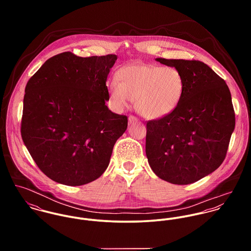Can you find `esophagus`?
Instances as JSON below:
<instances>
[{
  "label": "esophagus",
  "mask_w": 251,
  "mask_h": 251,
  "mask_svg": "<svg viewBox=\"0 0 251 251\" xmlns=\"http://www.w3.org/2000/svg\"><path fill=\"white\" fill-rule=\"evenodd\" d=\"M137 122H138V119H137L136 117H134V116H129V117H128V123H129V125L134 124V123H137Z\"/></svg>",
  "instance_id": "34e87169"
}]
</instances>
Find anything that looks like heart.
I'll return each instance as SVG.
<instances>
[{"mask_svg":"<svg viewBox=\"0 0 251 251\" xmlns=\"http://www.w3.org/2000/svg\"><path fill=\"white\" fill-rule=\"evenodd\" d=\"M111 101L119 109L135 100L148 119H161L179 106L185 90L182 73L173 67L132 64L121 69L107 84Z\"/></svg>","mask_w":251,"mask_h":251,"instance_id":"obj_1","label":"heart"}]
</instances>
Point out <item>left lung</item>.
<instances>
[{"mask_svg":"<svg viewBox=\"0 0 251 251\" xmlns=\"http://www.w3.org/2000/svg\"><path fill=\"white\" fill-rule=\"evenodd\" d=\"M178 69L185 81L179 106L147 123L146 154L153 173L174 184H189L223 162L235 129V112L225 81L200 61L156 58Z\"/></svg>","mask_w":251,"mask_h":251,"instance_id":"8db88e82","label":"left lung"}]
</instances>
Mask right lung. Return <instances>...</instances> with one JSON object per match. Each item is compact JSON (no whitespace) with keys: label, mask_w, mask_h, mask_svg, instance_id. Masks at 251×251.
Returning a JSON list of instances; mask_svg holds the SVG:
<instances>
[{"label":"right lung","mask_w":251,"mask_h":251,"mask_svg":"<svg viewBox=\"0 0 251 251\" xmlns=\"http://www.w3.org/2000/svg\"><path fill=\"white\" fill-rule=\"evenodd\" d=\"M116 55L47 60L25 88L21 135L38 168L51 179L77 186L100 178L127 118L113 113L106 80Z\"/></svg>","instance_id":"right-lung-1"}]
</instances>
